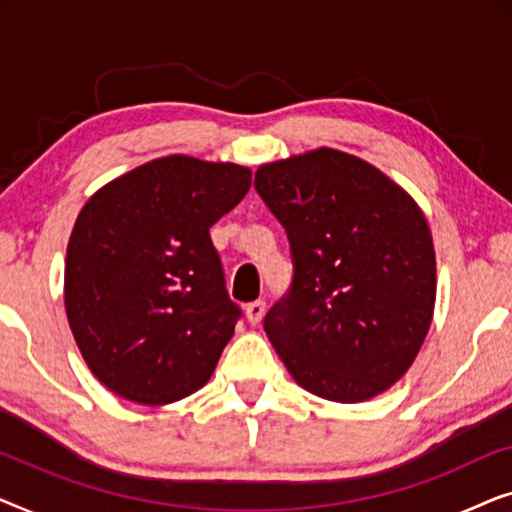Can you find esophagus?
I'll use <instances>...</instances> for the list:
<instances>
[{
  "instance_id": "34e87169",
  "label": "esophagus",
  "mask_w": 512,
  "mask_h": 512,
  "mask_svg": "<svg viewBox=\"0 0 512 512\" xmlns=\"http://www.w3.org/2000/svg\"><path fill=\"white\" fill-rule=\"evenodd\" d=\"M244 314H247L249 324L256 326L265 314V300H254V303H249L247 307H244Z\"/></svg>"
}]
</instances>
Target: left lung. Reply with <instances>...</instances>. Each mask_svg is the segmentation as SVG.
I'll return each mask as SVG.
<instances>
[{
  "label": "left lung",
  "mask_w": 512,
  "mask_h": 512,
  "mask_svg": "<svg viewBox=\"0 0 512 512\" xmlns=\"http://www.w3.org/2000/svg\"><path fill=\"white\" fill-rule=\"evenodd\" d=\"M293 279L263 328L300 387L359 403L401 380L429 333L436 254L422 209L366 160L317 149L258 167Z\"/></svg>",
  "instance_id": "1"
}]
</instances>
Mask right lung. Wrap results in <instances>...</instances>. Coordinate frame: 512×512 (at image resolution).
Returning <instances> with one entry per match:
<instances>
[{
	"label": "right lung",
	"mask_w": 512,
	"mask_h": 512,
	"mask_svg": "<svg viewBox=\"0 0 512 512\" xmlns=\"http://www.w3.org/2000/svg\"><path fill=\"white\" fill-rule=\"evenodd\" d=\"M249 186L247 167L167 156L81 209L67 247V319L88 368L114 394L165 405L212 377L242 310L209 228Z\"/></svg>",
	"instance_id": "obj_1"
}]
</instances>
